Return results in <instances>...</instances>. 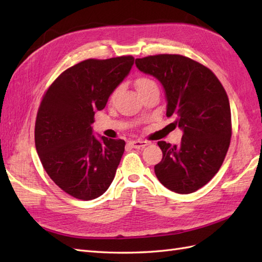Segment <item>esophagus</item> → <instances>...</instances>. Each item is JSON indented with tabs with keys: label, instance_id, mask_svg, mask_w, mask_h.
<instances>
[{
	"label": "esophagus",
	"instance_id": "34e87169",
	"mask_svg": "<svg viewBox=\"0 0 262 262\" xmlns=\"http://www.w3.org/2000/svg\"><path fill=\"white\" fill-rule=\"evenodd\" d=\"M128 144H129V145L134 148H142V147H145L146 145H148V143L145 141H129L128 142Z\"/></svg>",
	"mask_w": 262,
	"mask_h": 262
}]
</instances>
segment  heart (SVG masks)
Wrapping results in <instances>:
<instances>
[{
  "instance_id": "heart-1",
  "label": "heart",
  "mask_w": 262,
  "mask_h": 262,
  "mask_svg": "<svg viewBox=\"0 0 262 262\" xmlns=\"http://www.w3.org/2000/svg\"><path fill=\"white\" fill-rule=\"evenodd\" d=\"M153 85H157V84H155V82L153 80L148 79V77H140V79H137V81H136V86H137L138 91H140V92L143 91V90H145V89H147L149 86H153ZM119 91H120L119 86L115 89L113 93H111V96H110L111 101H114V100L117 98Z\"/></svg>"
}]
</instances>
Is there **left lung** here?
Masks as SVG:
<instances>
[{
	"label": "left lung",
	"instance_id": "1",
	"mask_svg": "<svg viewBox=\"0 0 262 262\" xmlns=\"http://www.w3.org/2000/svg\"><path fill=\"white\" fill-rule=\"evenodd\" d=\"M138 70L151 74L165 90L166 117L183 130L180 146L158 142L163 158L154 166L162 185L191 193L219 172L232 136L229 98L217 76L197 60L177 54L136 58Z\"/></svg>",
	"mask_w": 262,
	"mask_h": 262
}]
</instances>
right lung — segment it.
Returning a JSON list of instances; mask_svg holds the SVG:
<instances>
[{
	"instance_id": "add662e5",
	"label": "right lung",
	"mask_w": 262,
	"mask_h": 262,
	"mask_svg": "<svg viewBox=\"0 0 262 262\" xmlns=\"http://www.w3.org/2000/svg\"><path fill=\"white\" fill-rule=\"evenodd\" d=\"M133 64L130 55L82 60L43 93L35 125L36 149L47 174L72 197L98 198L114 180L126 143L103 136L98 141L91 124Z\"/></svg>"
}]
</instances>
